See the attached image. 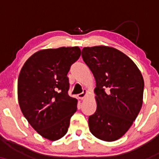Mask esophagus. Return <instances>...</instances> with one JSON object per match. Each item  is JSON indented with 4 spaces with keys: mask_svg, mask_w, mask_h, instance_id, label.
Wrapping results in <instances>:
<instances>
[{
    "mask_svg": "<svg viewBox=\"0 0 159 159\" xmlns=\"http://www.w3.org/2000/svg\"><path fill=\"white\" fill-rule=\"evenodd\" d=\"M87 90H84V91L82 93H79L78 95V98H81V99H84V98H85L86 95H87Z\"/></svg>",
    "mask_w": 159,
    "mask_h": 159,
    "instance_id": "esophagus-1",
    "label": "esophagus"
}]
</instances>
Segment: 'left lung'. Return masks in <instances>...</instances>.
Segmentation results:
<instances>
[{"instance_id": "8db88e82", "label": "left lung", "mask_w": 159, "mask_h": 159, "mask_svg": "<svg viewBox=\"0 0 159 159\" xmlns=\"http://www.w3.org/2000/svg\"><path fill=\"white\" fill-rule=\"evenodd\" d=\"M81 56L96 82L97 108L89 116L90 132L105 141L119 139L129 130L142 107V75L134 62L116 48L86 47Z\"/></svg>"}]
</instances>
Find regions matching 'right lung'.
Here are the masks:
<instances>
[{"instance_id": "right-lung-1", "label": "right lung", "mask_w": 159, "mask_h": 159, "mask_svg": "<svg viewBox=\"0 0 159 159\" xmlns=\"http://www.w3.org/2000/svg\"><path fill=\"white\" fill-rule=\"evenodd\" d=\"M78 47H61L35 53L25 62L18 79L21 112L40 135L57 140L66 134L78 101L69 96L67 76L81 56Z\"/></svg>"}]
</instances>
